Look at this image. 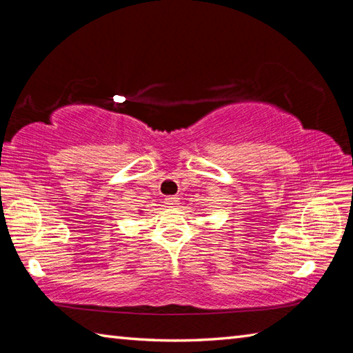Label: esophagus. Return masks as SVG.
I'll list each match as a JSON object with an SVG mask.
<instances>
[{
    "mask_svg": "<svg viewBox=\"0 0 353 353\" xmlns=\"http://www.w3.org/2000/svg\"><path fill=\"white\" fill-rule=\"evenodd\" d=\"M165 205H168L170 208H174L176 205H179V197L168 196L167 199H165Z\"/></svg>",
    "mask_w": 353,
    "mask_h": 353,
    "instance_id": "34e87169",
    "label": "esophagus"
}]
</instances>
